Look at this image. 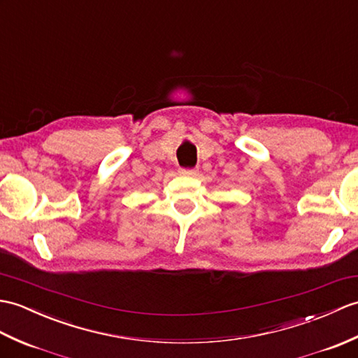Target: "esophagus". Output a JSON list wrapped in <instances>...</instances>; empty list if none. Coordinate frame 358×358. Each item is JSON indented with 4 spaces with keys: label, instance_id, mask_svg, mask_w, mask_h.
Listing matches in <instances>:
<instances>
[{
    "label": "esophagus",
    "instance_id": "obj_1",
    "mask_svg": "<svg viewBox=\"0 0 358 358\" xmlns=\"http://www.w3.org/2000/svg\"><path fill=\"white\" fill-rule=\"evenodd\" d=\"M180 173H181V176H186V177H196L198 169H181Z\"/></svg>",
    "mask_w": 358,
    "mask_h": 358
}]
</instances>
